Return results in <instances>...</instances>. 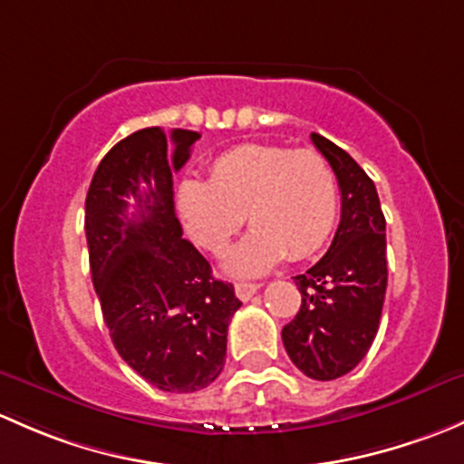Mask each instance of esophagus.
<instances>
[{"label": "esophagus", "mask_w": 464, "mask_h": 464, "mask_svg": "<svg viewBox=\"0 0 464 464\" xmlns=\"http://www.w3.org/2000/svg\"><path fill=\"white\" fill-rule=\"evenodd\" d=\"M259 290V284H234V293H237V297L241 299V302H247V299H252V295Z\"/></svg>", "instance_id": "obj_1"}]
</instances>
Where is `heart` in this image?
<instances>
[{
  "label": "heart",
  "mask_w": 464,
  "mask_h": 464,
  "mask_svg": "<svg viewBox=\"0 0 464 464\" xmlns=\"http://www.w3.org/2000/svg\"><path fill=\"white\" fill-rule=\"evenodd\" d=\"M179 209L194 243L221 256L243 221L255 227L226 261L234 276H259L285 256L305 259L331 238L339 183L319 151L284 145H238L212 162L208 180L179 188Z\"/></svg>",
  "instance_id": "obj_1"
}]
</instances>
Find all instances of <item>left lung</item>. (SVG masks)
Instances as JSON below:
<instances>
[{
	"label": "left lung",
	"instance_id": "obj_1",
	"mask_svg": "<svg viewBox=\"0 0 464 464\" xmlns=\"http://www.w3.org/2000/svg\"><path fill=\"white\" fill-rule=\"evenodd\" d=\"M342 192V221L326 255L293 276L302 308L281 331L293 364L313 380L355 369L377 335L386 293V221L373 180L342 147L313 133Z\"/></svg>",
	"mask_w": 464,
	"mask_h": 464
}]
</instances>
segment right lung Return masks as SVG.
<instances>
[{
    "instance_id": "1",
    "label": "right lung",
    "mask_w": 464,
    "mask_h": 464,
    "mask_svg": "<svg viewBox=\"0 0 464 464\" xmlns=\"http://www.w3.org/2000/svg\"><path fill=\"white\" fill-rule=\"evenodd\" d=\"M198 138L188 129L165 136L160 127L122 138L100 160L84 203L91 279L113 346L169 393L200 391L221 375L227 326L241 308L234 285L214 279L176 218L171 174Z\"/></svg>"
}]
</instances>
